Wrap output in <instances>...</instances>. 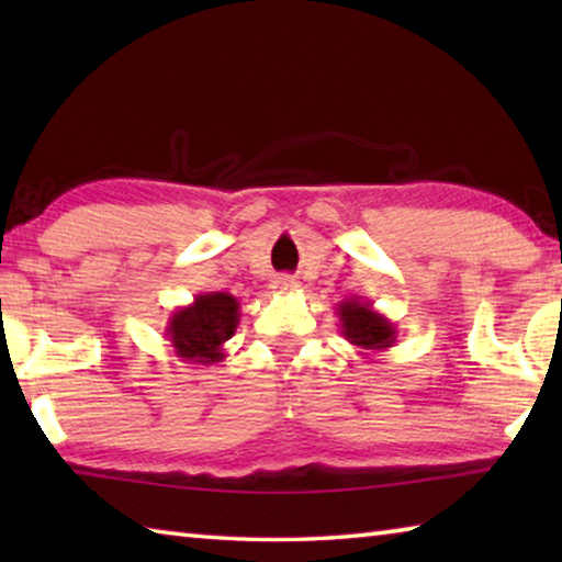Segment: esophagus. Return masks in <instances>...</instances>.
<instances>
[{
    "label": "esophagus",
    "instance_id": "esophagus-1",
    "mask_svg": "<svg viewBox=\"0 0 562 562\" xmlns=\"http://www.w3.org/2000/svg\"><path fill=\"white\" fill-rule=\"evenodd\" d=\"M270 288L278 292V294H288V292H294L300 288V282L294 280V278H290V274H278V278L272 280V284Z\"/></svg>",
    "mask_w": 562,
    "mask_h": 562
}]
</instances>
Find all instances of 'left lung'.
<instances>
[{"instance_id":"8db88e82","label":"left lung","mask_w":562,"mask_h":562,"mask_svg":"<svg viewBox=\"0 0 562 562\" xmlns=\"http://www.w3.org/2000/svg\"><path fill=\"white\" fill-rule=\"evenodd\" d=\"M339 329L349 345L359 349V355L367 351H386L396 345V325L386 319L382 312L372 307V302L361 297H349L337 304Z\"/></svg>"}]
</instances>
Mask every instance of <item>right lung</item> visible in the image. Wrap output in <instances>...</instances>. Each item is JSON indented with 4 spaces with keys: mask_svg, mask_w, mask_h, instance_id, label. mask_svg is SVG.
I'll use <instances>...</instances> for the list:
<instances>
[{
    "mask_svg": "<svg viewBox=\"0 0 562 562\" xmlns=\"http://www.w3.org/2000/svg\"><path fill=\"white\" fill-rule=\"evenodd\" d=\"M240 325V302L231 292H203L178 307L168 319L166 337L186 364L211 367L225 359V341Z\"/></svg>",
    "mask_w": 562,
    "mask_h": 562,
    "instance_id": "add662e5",
    "label": "right lung"
}]
</instances>
